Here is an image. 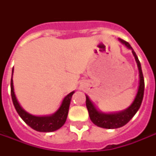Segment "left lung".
<instances>
[{
	"label": "left lung",
	"instance_id": "8db88e82",
	"mask_svg": "<svg viewBox=\"0 0 156 156\" xmlns=\"http://www.w3.org/2000/svg\"><path fill=\"white\" fill-rule=\"evenodd\" d=\"M118 40L122 44H124L127 48L132 51V53L135 58L136 63L138 66V73H139V83H138V91H137V94H136L132 104L125 110L116 112H104L100 111L95 107L94 103L90 100L89 96L86 95V105L87 108L90 119L95 126L104 129H117L122 127L128 123L129 121L133 118V116L135 115L136 112L138 111L142 101H143V94H144V78H143L140 61L138 60L135 52L133 51V49L128 42H126L121 39H118Z\"/></svg>",
	"mask_w": 156,
	"mask_h": 156
}]
</instances>
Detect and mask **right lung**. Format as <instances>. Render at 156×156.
Returning a JSON list of instances; mask_svg holds the SVG:
<instances>
[{
    "label": "right lung",
    "instance_id": "right-lung-1",
    "mask_svg": "<svg viewBox=\"0 0 156 156\" xmlns=\"http://www.w3.org/2000/svg\"><path fill=\"white\" fill-rule=\"evenodd\" d=\"M13 68L12 69V77H11L10 87H11V97L13 100V106L15 108L16 111L20 116V117L25 121L26 124L31 127L33 129H35L39 132H53L57 130L58 129L64 126L66 123L67 116H68L69 108L70 104L71 98L74 90L70 92L64 98L59 108L56 110L53 114L48 115V116H35L32 114L29 113L24 110L18 103L17 98H16L15 93H14V88H13Z\"/></svg>",
    "mask_w": 156,
    "mask_h": 156
}]
</instances>
